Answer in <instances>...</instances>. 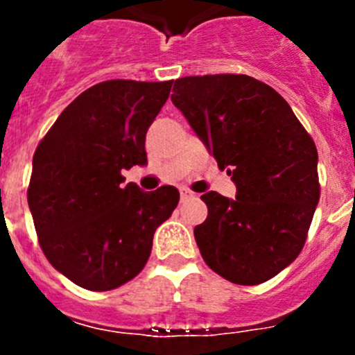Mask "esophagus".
<instances>
[{
  "instance_id": "34e87169",
  "label": "esophagus",
  "mask_w": 355,
  "mask_h": 355,
  "mask_svg": "<svg viewBox=\"0 0 355 355\" xmlns=\"http://www.w3.org/2000/svg\"><path fill=\"white\" fill-rule=\"evenodd\" d=\"M181 200H187L188 197H192V192H188V190H181Z\"/></svg>"
}]
</instances>
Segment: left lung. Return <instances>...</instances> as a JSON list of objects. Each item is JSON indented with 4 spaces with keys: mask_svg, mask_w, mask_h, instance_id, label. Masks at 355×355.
Listing matches in <instances>:
<instances>
[{
    "mask_svg": "<svg viewBox=\"0 0 355 355\" xmlns=\"http://www.w3.org/2000/svg\"><path fill=\"white\" fill-rule=\"evenodd\" d=\"M172 103L236 199L200 196L208 216L193 236L206 265L234 284H261L297 259L320 199L318 153L293 110L272 87L245 74L174 81Z\"/></svg>",
    "mask_w": 355,
    "mask_h": 355,
    "instance_id": "left-lung-1",
    "label": "left lung"
}]
</instances>
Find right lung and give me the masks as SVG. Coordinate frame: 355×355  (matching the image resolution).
Instances as JSON below:
<instances>
[{
  "mask_svg": "<svg viewBox=\"0 0 355 355\" xmlns=\"http://www.w3.org/2000/svg\"><path fill=\"white\" fill-rule=\"evenodd\" d=\"M171 87L172 80L94 85L37 146L28 206L40 249L85 290H115L139 275L155 231L180 202L174 187L122 184V171L147 163L146 133Z\"/></svg>",
  "mask_w": 355,
  "mask_h": 355,
  "instance_id": "obj_1",
  "label": "right lung"
}]
</instances>
